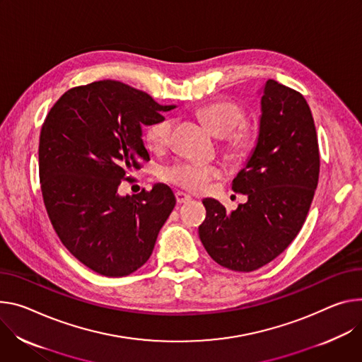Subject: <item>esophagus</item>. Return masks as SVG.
I'll return each instance as SVG.
<instances>
[{
    "label": "esophagus",
    "instance_id": "34e87169",
    "mask_svg": "<svg viewBox=\"0 0 362 362\" xmlns=\"http://www.w3.org/2000/svg\"><path fill=\"white\" fill-rule=\"evenodd\" d=\"M192 198L190 196L187 194V193H183V192H176V201H177V204H186V202H189Z\"/></svg>",
    "mask_w": 362,
    "mask_h": 362
}]
</instances>
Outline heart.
I'll use <instances>...</instances> for the list:
<instances>
[{"mask_svg":"<svg viewBox=\"0 0 362 362\" xmlns=\"http://www.w3.org/2000/svg\"><path fill=\"white\" fill-rule=\"evenodd\" d=\"M196 115L204 122L215 137H226V150L233 156H244L250 151L254 143L251 131L241 125L245 119V111L241 105L219 100L209 103L196 111ZM240 127H238V125ZM173 121L161 118L151 124L146 131V144L150 150H161L170 143ZM221 169L212 164H201L192 161H179L164 168L161 177L183 189L199 192L204 190L209 180L219 177Z\"/></svg>","mask_w":362,"mask_h":362,"instance_id":"1","label":"heart"}]
</instances>
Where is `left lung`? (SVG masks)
<instances>
[{
	"label": "left lung",
	"mask_w": 362,
	"mask_h": 362,
	"mask_svg": "<svg viewBox=\"0 0 362 362\" xmlns=\"http://www.w3.org/2000/svg\"><path fill=\"white\" fill-rule=\"evenodd\" d=\"M258 137L233 190L247 202L226 212L206 198L199 238L219 266L254 272L280 255L299 234L319 180V147L302 93L269 79L261 90Z\"/></svg>",
	"instance_id": "obj_1"
}]
</instances>
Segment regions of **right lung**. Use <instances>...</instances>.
Returning a JSON list of instances; mask_svg holds the SVG:
<instances>
[{"instance_id":"add662e5","label":"right lung","mask_w":362,"mask_h":362,"mask_svg":"<svg viewBox=\"0 0 362 362\" xmlns=\"http://www.w3.org/2000/svg\"><path fill=\"white\" fill-rule=\"evenodd\" d=\"M176 108L136 88L100 81L64 92L40 133L43 201L63 245L98 274L121 277L150 258L176 198L164 183L119 194L150 156L143 127Z\"/></svg>"}]
</instances>
